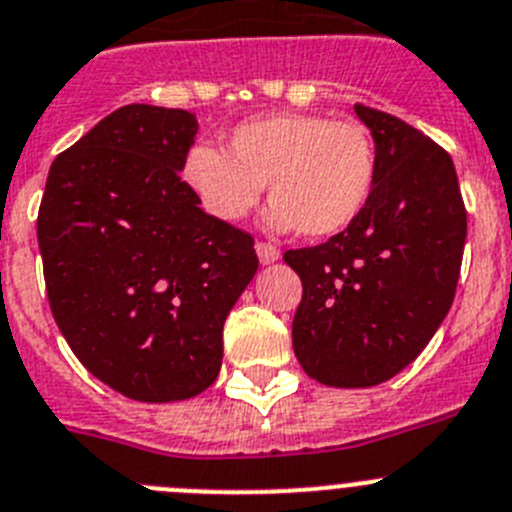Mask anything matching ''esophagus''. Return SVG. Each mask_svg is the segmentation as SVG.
<instances>
[{"instance_id": "34e87169", "label": "esophagus", "mask_w": 512, "mask_h": 512, "mask_svg": "<svg viewBox=\"0 0 512 512\" xmlns=\"http://www.w3.org/2000/svg\"><path fill=\"white\" fill-rule=\"evenodd\" d=\"M255 250H257V257H260L262 265H270V262L280 260V250L275 245H270V242H257Z\"/></svg>"}]
</instances>
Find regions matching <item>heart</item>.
Returning a JSON list of instances; mask_svg holds the SVG:
<instances>
[{
  "mask_svg": "<svg viewBox=\"0 0 512 512\" xmlns=\"http://www.w3.org/2000/svg\"><path fill=\"white\" fill-rule=\"evenodd\" d=\"M181 179L204 212L229 224L257 207L267 184L272 227L321 240L346 232L366 212L379 181V151L364 123L270 113L237 123L224 151L191 146Z\"/></svg>",
  "mask_w": 512,
  "mask_h": 512,
  "instance_id": "b5f03b06",
  "label": "heart"
}]
</instances>
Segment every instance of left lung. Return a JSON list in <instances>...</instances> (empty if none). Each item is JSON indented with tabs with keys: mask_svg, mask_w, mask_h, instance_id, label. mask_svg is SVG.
Masks as SVG:
<instances>
[{
	"mask_svg": "<svg viewBox=\"0 0 512 512\" xmlns=\"http://www.w3.org/2000/svg\"><path fill=\"white\" fill-rule=\"evenodd\" d=\"M379 151L369 207L346 232L285 252L303 300L293 348L310 379L364 389L422 353L455 300L467 212L450 154L407 121L356 103Z\"/></svg>",
	"mask_w": 512,
	"mask_h": 512,
	"instance_id": "left-lung-1",
	"label": "left lung"
}]
</instances>
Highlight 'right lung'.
Listing matches in <instances>:
<instances>
[{
	"label": "right lung",
	"instance_id": "add662e5",
	"mask_svg": "<svg viewBox=\"0 0 512 512\" xmlns=\"http://www.w3.org/2000/svg\"><path fill=\"white\" fill-rule=\"evenodd\" d=\"M199 121L131 103L50 166L40 214L55 323L80 364L136 401L214 384L222 328L257 272L252 234L199 209L179 171Z\"/></svg>",
	"mask_w": 512,
	"mask_h": 512
}]
</instances>
